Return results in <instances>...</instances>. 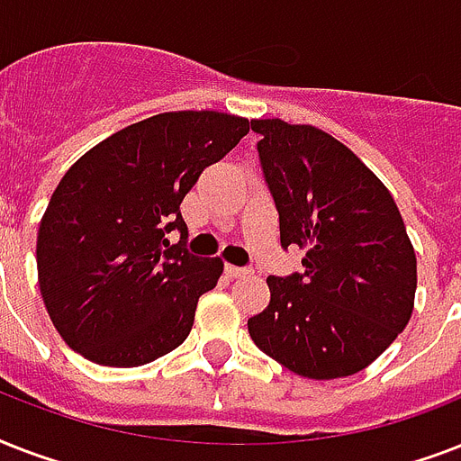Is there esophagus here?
<instances>
[{
    "label": "esophagus",
    "mask_w": 461,
    "mask_h": 461,
    "mask_svg": "<svg viewBox=\"0 0 461 461\" xmlns=\"http://www.w3.org/2000/svg\"><path fill=\"white\" fill-rule=\"evenodd\" d=\"M224 273H227V277H231V280H239V277H249V275H251V270H246V267H237V266H227L224 267Z\"/></svg>",
    "instance_id": "obj_1"
}]
</instances>
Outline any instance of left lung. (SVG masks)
Instances as JSON below:
<instances>
[{"instance_id":"obj_1","label":"left lung","mask_w":461,"mask_h":461,"mask_svg":"<svg viewBox=\"0 0 461 461\" xmlns=\"http://www.w3.org/2000/svg\"><path fill=\"white\" fill-rule=\"evenodd\" d=\"M280 212L282 246L303 273L267 277L270 303L249 318L260 351L296 375L347 378L407 328L416 253L397 203L368 167L318 126L251 119Z\"/></svg>"}]
</instances>
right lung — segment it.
<instances>
[{"mask_svg":"<svg viewBox=\"0 0 461 461\" xmlns=\"http://www.w3.org/2000/svg\"><path fill=\"white\" fill-rule=\"evenodd\" d=\"M249 133L217 110L162 112L81 155L54 188L38 230V285L61 339L93 364L133 368L176 349L224 263L165 234L201 172Z\"/></svg>","mask_w":461,"mask_h":461,"instance_id":"add662e5","label":"right lung"}]
</instances>
